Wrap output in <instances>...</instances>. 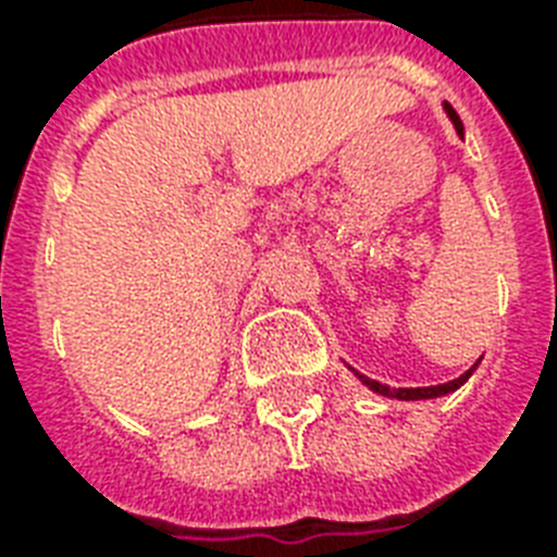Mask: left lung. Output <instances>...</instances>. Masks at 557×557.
I'll return each instance as SVG.
<instances>
[{
    "instance_id": "1",
    "label": "left lung",
    "mask_w": 557,
    "mask_h": 557,
    "mask_svg": "<svg viewBox=\"0 0 557 557\" xmlns=\"http://www.w3.org/2000/svg\"><path fill=\"white\" fill-rule=\"evenodd\" d=\"M445 112H448V117L454 121V126H457V133L462 135V121H459V115L454 112V107L450 103H445ZM480 364V361H476ZM476 364L471 367V370H466L459 379L448 381V384H436V387H398V389H389L387 384H381V381H372L367 379V375H361V372H356L358 379L364 381L367 387L372 389V393H381V396H389V398H401V401H419V398H436V396H445V393H454V389H459L462 384H466L468 379H471V372L476 370Z\"/></svg>"
}]
</instances>
